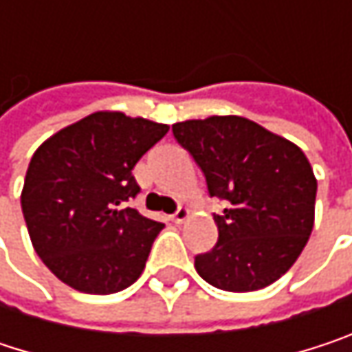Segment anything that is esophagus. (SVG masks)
<instances>
[{
  "instance_id": "esophagus-1",
  "label": "esophagus",
  "mask_w": 352,
  "mask_h": 352,
  "mask_svg": "<svg viewBox=\"0 0 352 352\" xmlns=\"http://www.w3.org/2000/svg\"><path fill=\"white\" fill-rule=\"evenodd\" d=\"M187 218H189V210H187L185 206H179V208H177L175 214L171 216V220H173L175 224H181V222H185Z\"/></svg>"
}]
</instances>
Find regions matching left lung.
I'll return each mask as SVG.
<instances>
[{
  "instance_id": "1",
  "label": "left lung",
  "mask_w": 352,
  "mask_h": 352,
  "mask_svg": "<svg viewBox=\"0 0 352 352\" xmlns=\"http://www.w3.org/2000/svg\"><path fill=\"white\" fill-rule=\"evenodd\" d=\"M177 142L226 201L214 214L218 243L195 271L224 292H256L298 261L314 228L316 177L302 148L241 116L173 124Z\"/></svg>"
}]
</instances>
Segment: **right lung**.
I'll return each mask as SVG.
<instances>
[{"instance_id": "1", "label": "right lung", "mask_w": 352, "mask_h": 352, "mask_svg": "<svg viewBox=\"0 0 352 352\" xmlns=\"http://www.w3.org/2000/svg\"><path fill=\"white\" fill-rule=\"evenodd\" d=\"M167 124L96 111L44 140L28 165L22 212L36 254L69 287L107 296L132 285L165 224L126 201L140 157Z\"/></svg>"}]
</instances>
